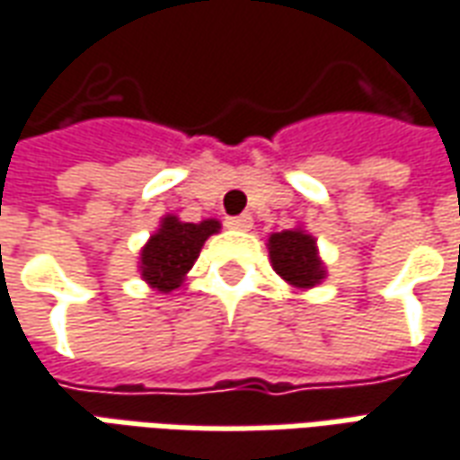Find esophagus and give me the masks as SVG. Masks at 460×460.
Here are the masks:
<instances>
[{"instance_id": "1", "label": "esophagus", "mask_w": 460, "mask_h": 460, "mask_svg": "<svg viewBox=\"0 0 460 460\" xmlns=\"http://www.w3.org/2000/svg\"><path fill=\"white\" fill-rule=\"evenodd\" d=\"M226 224H229L231 229H239V231H249L252 229V214H239V217H229L226 219Z\"/></svg>"}]
</instances>
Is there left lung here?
I'll use <instances>...</instances> for the list:
<instances>
[{"label": "left lung", "mask_w": 460, "mask_h": 460, "mask_svg": "<svg viewBox=\"0 0 460 460\" xmlns=\"http://www.w3.org/2000/svg\"><path fill=\"white\" fill-rule=\"evenodd\" d=\"M269 253L274 263L276 274L284 276L286 281L298 288L319 284L323 279L319 256H316V241L304 231H281L271 234Z\"/></svg>", "instance_id": "left-lung-1"}]
</instances>
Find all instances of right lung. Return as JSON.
Returning <instances> with one entry per match:
<instances>
[{"label":"right lung","mask_w":460,"mask_h":460,"mask_svg":"<svg viewBox=\"0 0 460 460\" xmlns=\"http://www.w3.org/2000/svg\"><path fill=\"white\" fill-rule=\"evenodd\" d=\"M219 231V221L184 224L166 217L162 229L154 234L141 252V276L159 291H172L181 284L184 274L194 266L204 241Z\"/></svg>","instance_id":"obj_1"}]
</instances>
